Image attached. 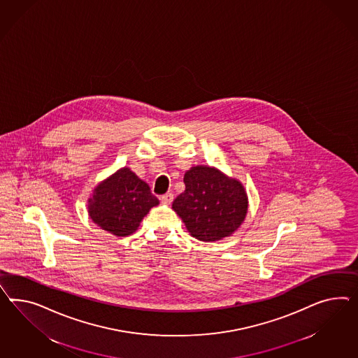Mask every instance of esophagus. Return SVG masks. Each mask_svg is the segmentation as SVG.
Instances as JSON below:
<instances>
[{
    "label": "esophagus",
    "mask_w": 358,
    "mask_h": 358,
    "mask_svg": "<svg viewBox=\"0 0 358 358\" xmlns=\"http://www.w3.org/2000/svg\"><path fill=\"white\" fill-rule=\"evenodd\" d=\"M174 195L172 193H166L164 195H162L160 201L164 204H171L173 202Z\"/></svg>",
    "instance_id": "obj_1"
}]
</instances>
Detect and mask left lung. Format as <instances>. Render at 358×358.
Listing matches in <instances>:
<instances>
[{"instance_id": "1", "label": "left lung", "mask_w": 358, "mask_h": 358, "mask_svg": "<svg viewBox=\"0 0 358 358\" xmlns=\"http://www.w3.org/2000/svg\"><path fill=\"white\" fill-rule=\"evenodd\" d=\"M185 192L172 208L199 241H219L236 232L248 213V195L236 178L219 169L196 165L184 177Z\"/></svg>"}]
</instances>
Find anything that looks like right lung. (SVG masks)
Instances as JSON below:
<instances>
[{"label": "right lung", "instance_id": "right-lung-1", "mask_svg": "<svg viewBox=\"0 0 358 358\" xmlns=\"http://www.w3.org/2000/svg\"><path fill=\"white\" fill-rule=\"evenodd\" d=\"M159 204L150 186L129 168H121L94 189L88 213L101 229L118 237L136 232L148 211Z\"/></svg>", "mask_w": 358, "mask_h": 358}]
</instances>
